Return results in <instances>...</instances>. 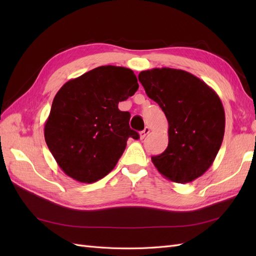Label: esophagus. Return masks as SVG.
Instances as JSON below:
<instances>
[{
    "label": "esophagus",
    "mask_w": 256,
    "mask_h": 256,
    "mask_svg": "<svg viewBox=\"0 0 256 256\" xmlns=\"http://www.w3.org/2000/svg\"><path fill=\"white\" fill-rule=\"evenodd\" d=\"M150 128H148V126H145V128L143 130V131L140 132V138L143 140V138L146 136V135H148V134L150 133Z\"/></svg>",
    "instance_id": "esophagus-1"
}]
</instances>
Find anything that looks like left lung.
<instances>
[{"label":"left lung","mask_w":256,"mask_h":256,"mask_svg":"<svg viewBox=\"0 0 256 256\" xmlns=\"http://www.w3.org/2000/svg\"><path fill=\"white\" fill-rule=\"evenodd\" d=\"M138 80L168 121L167 148L152 162L168 180L194 182L209 170L224 140L226 116L219 96L182 69L144 70Z\"/></svg>","instance_id":"obj_1"}]
</instances>
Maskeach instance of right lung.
Listing matches in <instances>:
<instances>
[{
    "label": "right lung",
    "instance_id": "add662e5",
    "mask_svg": "<svg viewBox=\"0 0 256 256\" xmlns=\"http://www.w3.org/2000/svg\"><path fill=\"white\" fill-rule=\"evenodd\" d=\"M138 89L131 69L101 66L64 84L54 98L45 122V140L67 176L92 184L106 176L138 133L118 102Z\"/></svg>",
    "mask_w": 256,
    "mask_h": 256
}]
</instances>
